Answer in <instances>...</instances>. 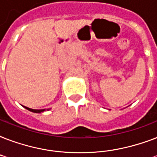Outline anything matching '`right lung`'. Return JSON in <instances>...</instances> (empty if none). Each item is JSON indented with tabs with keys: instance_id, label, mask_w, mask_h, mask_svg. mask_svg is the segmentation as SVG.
Instances as JSON below:
<instances>
[{
	"instance_id": "right-lung-1",
	"label": "right lung",
	"mask_w": 157,
	"mask_h": 157,
	"mask_svg": "<svg viewBox=\"0 0 157 157\" xmlns=\"http://www.w3.org/2000/svg\"><path fill=\"white\" fill-rule=\"evenodd\" d=\"M23 107H25L26 109H28V111H30V112H35V113H40V112H43L44 111H45V109H40V110H37V109H32V108H29V107H27L25 106H23ZM49 109H47V111Z\"/></svg>"
}]
</instances>
